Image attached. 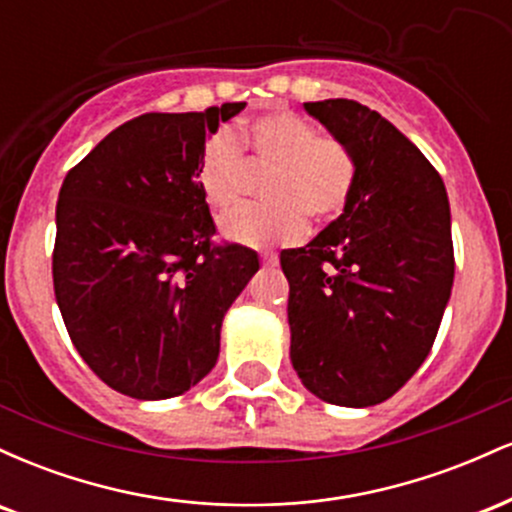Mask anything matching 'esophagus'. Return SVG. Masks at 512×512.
<instances>
[{
  "label": "esophagus",
  "mask_w": 512,
  "mask_h": 512,
  "mask_svg": "<svg viewBox=\"0 0 512 512\" xmlns=\"http://www.w3.org/2000/svg\"><path fill=\"white\" fill-rule=\"evenodd\" d=\"M276 264H279V260H276L274 255H262V267L272 269V267H276Z\"/></svg>",
  "instance_id": "1"
}]
</instances>
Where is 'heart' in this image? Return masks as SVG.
I'll return each instance as SVG.
<instances>
[{
    "label": "heart",
    "instance_id": "obj_1",
    "mask_svg": "<svg viewBox=\"0 0 512 512\" xmlns=\"http://www.w3.org/2000/svg\"><path fill=\"white\" fill-rule=\"evenodd\" d=\"M250 175H264V204L228 216L221 233L248 248H272L301 240L305 216L330 223L344 214L356 190L358 161L344 142L320 137L303 115L279 110L252 120L238 139L219 129L204 144L197 185L216 216L238 207Z\"/></svg>",
    "mask_w": 512,
    "mask_h": 512
}]
</instances>
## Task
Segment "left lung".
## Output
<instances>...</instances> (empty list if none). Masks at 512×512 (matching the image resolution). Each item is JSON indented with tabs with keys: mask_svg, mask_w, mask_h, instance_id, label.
Instances as JSON below:
<instances>
[{
	"mask_svg": "<svg viewBox=\"0 0 512 512\" xmlns=\"http://www.w3.org/2000/svg\"><path fill=\"white\" fill-rule=\"evenodd\" d=\"M305 110L354 151L344 214L281 252L291 363L322 402L373 407L419 370L450 301L455 255L443 178L383 115L346 98Z\"/></svg>",
	"mask_w": 512,
	"mask_h": 512,
	"instance_id": "left-lung-1",
	"label": "left lung"
}]
</instances>
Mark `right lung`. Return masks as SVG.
<instances>
[{"label":"right lung","mask_w":512,"mask_h":512,"mask_svg":"<svg viewBox=\"0 0 512 512\" xmlns=\"http://www.w3.org/2000/svg\"><path fill=\"white\" fill-rule=\"evenodd\" d=\"M243 108L134 117L62 182L55 298L76 351L122 395L197 385L219 358L223 315L260 269L252 250L214 243L197 185L207 137Z\"/></svg>","instance_id":"add662e5"}]
</instances>
